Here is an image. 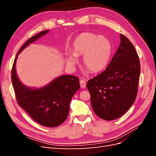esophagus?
I'll use <instances>...</instances> for the list:
<instances>
[{"mask_svg": "<svg viewBox=\"0 0 156 156\" xmlns=\"http://www.w3.org/2000/svg\"><path fill=\"white\" fill-rule=\"evenodd\" d=\"M80 86H81L82 88H84L86 87V82L84 80H81L80 81Z\"/></svg>", "mask_w": 156, "mask_h": 156, "instance_id": "1", "label": "esophagus"}]
</instances>
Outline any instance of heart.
Returning a JSON list of instances; mask_svg holds the SVG:
<instances>
[{"label":"heart","instance_id":"1","mask_svg":"<svg viewBox=\"0 0 156 156\" xmlns=\"http://www.w3.org/2000/svg\"><path fill=\"white\" fill-rule=\"evenodd\" d=\"M111 53L112 45L106 37L84 32L73 41L72 53L66 55V62L73 66L77 63V56L83 55V62L85 68L92 73H98L107 67Z\"/></svg>","mask_w":156,"mask_h":156}]
</instances>
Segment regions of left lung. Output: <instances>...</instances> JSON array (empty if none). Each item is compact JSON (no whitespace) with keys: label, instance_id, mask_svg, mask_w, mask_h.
I'll return each instance as SVG.
<instances>
[{"label":"left lung","instance_id":"obj_1","mask_svg":"<svg viewBox=\"0 0 156 156\" xmlns=\"http://www.w3.org/2000/svg\"><path fill=\"white\" fill-rule=\"evenodd\" d=\"M106 69L87 84L94 112L101 119H119L133 104L138 92L140 61L135 47L123 34Z\"/></svg>","mask_w":156,"mask_h":156}]
</instances>
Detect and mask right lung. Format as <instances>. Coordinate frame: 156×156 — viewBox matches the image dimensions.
I'll list each match as a JSON object with an SVG mask.
<instances>
[{
    "instance_id": "add662e5",
    "label": "right lung",
    "mask_w": 156,
    "mask_h": 156,
    "mask_svg": "<svg viewBox=\"0 0 156 156\" xmlns=\"http://www.w3.org/2000/svg\"><path fill=\"white\" fill-rule=\"evenodd\" d=\"M48 32L49 30L40 32L28 40L21 47L13 62L12 81L19 105L37 123L53 127L62 124L67 119L70 101L80 88L79 78L74 75H61L43 87L32 88L20 81L16 69L18 55L30 44Z\"/></svg>"
}]
</instances>
